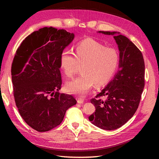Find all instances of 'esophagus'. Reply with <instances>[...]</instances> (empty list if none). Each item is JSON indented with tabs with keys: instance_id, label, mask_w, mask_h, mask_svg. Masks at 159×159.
<instances>
[{
	"instance_id": "1",
	"label": "esophagus",
	"mask_w": 159,
	"mask_h": 159,
	"mask_svg": "<svg viewBox=\"0 0 159 159\" xmlns=\"http://www.w3.org/2000/svg\"><path fill=\"white\" fill-rule=\"evenodd\" d=\"M84 99L81 98H78V103L80 104H83L84 103Z\"/></svg>"
}]
</instances>
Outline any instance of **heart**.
<instances>
[{"label":"heart","instance_id":"1","mask_svg":"<svg viewBox=\"0 0 159 159\" xmlns=\"http://www.w3.org/2000/svg\"><path fill=\"white\" fill-rule=\"evenodd\" d=\"M60 64L64 74L72 77L78 65L82 66L81 75L67 82L65 88L68 93L84 96L93 88L102 86L112 78L119 64L117 51L105 47L92 38L81 41L74 54L69 49L62 51Z\"/></svg>","mask_w":159,"mask_h":159}]
</instances>
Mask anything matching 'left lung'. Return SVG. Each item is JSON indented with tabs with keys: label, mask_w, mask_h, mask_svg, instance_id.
Here are the masks:
<instances>
[{
	"label": "left lung",
	"mask_w": 159,
	"mask_h": 159,
	"mask_svg": "<svg viewBox=\"0 0 159 159\" xmlns=\"http://www.w3.org/2000/svg\"><path fill=\"white\" fill-rule=\"evenodd\" d=\"M98 32L113 36L119 51V71L90 100L95 111L89 120L98 127L111 131L121 127L136 112L145 86V62L141 52L126 36L117 32Z\"/></svg>",
	"instance_id": "obj_1"
}]
</instances>
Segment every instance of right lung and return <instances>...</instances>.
Returning <instances> with one entry per match:
<instances>
[{
	"label": "right lung",
	"mask_w": 159,
	"mask_h": 159,
	"mask_svg": "<svg viewBox=\"0 0 159 159\" xmlns=\"http://www.w3.org/2000/svg\"><path fill=\"white\" fill-rule=\"evenodd\" d=\"M74 33L44 27L21 43L11 68L14 97L25 121L38 132L54 129L66 111L76 104L71 95L60 93L61 53L73 41Z\"/></svg>",
	"instance_id": "right-lung-1"
}]
</instances>
